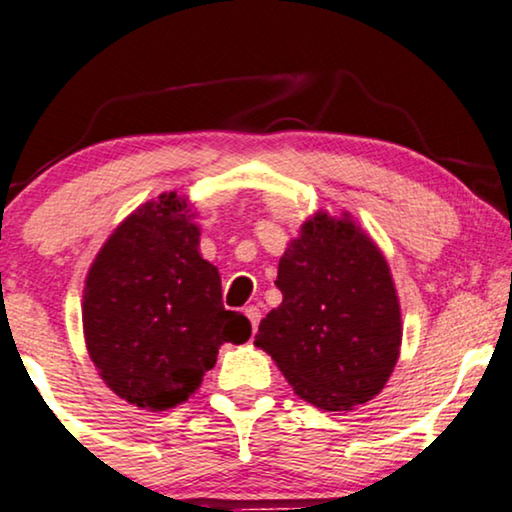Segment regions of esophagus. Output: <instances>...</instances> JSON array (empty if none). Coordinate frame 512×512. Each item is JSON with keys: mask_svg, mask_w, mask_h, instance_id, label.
<instances>
[{"mask_svg": "<svg viewBox=\"0 0 512 512\" xmlns=\"http://www.w3.org/2000/svg\"><path fill=\"white\" fill-rule=\"evenodd\" d=\"M243 313H245V318L250 320L252 330H257V325H260V316H262L260 309H257V306H252V304H250V306H245Z\"/></svg>", "mask_w": 512, "mask_h": 512, "instance_id": "1", "label": "esophagus"}]
</instances>
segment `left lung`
I'll use <instances>...</instances> for the list:
<instances>
[{"label":"left lung","instance_id":"left-lung-1","mask_svg":"<svg viewBox=\"0 0 512 512\" xmlns=\"http://www.w3.org/2000/svg\"><path fill=\"white\" fill-rule=\"evenodd\" d=\"M283 302L262 318L267 351L299 398L327 412L372 400L391 377L403 320L391 269L351 220L318 210L278 262Z\"/></svg>","mask_w":512,"mask_h":512}]
</instances>
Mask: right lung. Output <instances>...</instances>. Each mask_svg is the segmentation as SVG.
<instances>
[{"label": "right lung", "mask_w": 512, "mask_h": 512, "mask_svg": "<svg viewBox=\"0 0 512 512\" xmlns=\"http://www.w3.org/2000/svg\"><path fill=\"white\" fill-rule=\"evenodd\" d=\"M185 196L161 194L114 229L86 276V349L102 381L140 410L185 403L224 342L250 339V320L222 304V281L199 252Z\"/></svg>", "instance_id": "right-lung-1"}]
</instances>
